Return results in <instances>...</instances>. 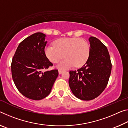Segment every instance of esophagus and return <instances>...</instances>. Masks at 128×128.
<instances>
[{"instance_id": "1", "label": "esophagus", "mask_w": 128, "mask_h": 128, "mask_svg": "<svg viewBox=\"0 0 128 128\" xmlns=\"http://www.w3.org/2000/svg\"><path fill=\"white\" fill-rule=\"evenodd\" d=\"M62 72H63V70H58V74H62Z\"/></svg>"}]
</instances>
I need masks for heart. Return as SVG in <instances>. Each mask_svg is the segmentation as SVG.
Segmentation results:
<instances>
[{"instance_id": "b5f03b06", "label": "heart", "mask_w": 128, "mask_h": 128, "mask_svg": "<svg viewBox=\"0 0 128 128\" xmlns=\"http://www.w3.org/2000/svg\"><path fill=\"white\" fill-rule=\"evenodd\" d=\"M45 54L50 62L58 64L57 67L67 69L74 66L80 67L86 62L90 56V46L86 40L78 38H61L54 45H48L44 48Z\"/></svg>"}]
</instances>
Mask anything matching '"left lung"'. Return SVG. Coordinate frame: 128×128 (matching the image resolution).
Wrapping results in <instances>:
<instances>
[{
  "instance_id": "obj_1",
  "label": "left lung",
  "mask_w": 128,
  "mask_h": 128,
  "mask_svg": "<svg viewBox=\"0 0 128 128\" xmlns=\"http://www.w3.org/2000/svg\"><path fill=\"white\" fill-rule=\"evenodd\" d=\"M90 53L84 66L70 70L69 86L75 96L82 100L98 97L108 84L112 64L108 49L100 40L90 36Z\"/></svg>"
}]
</instances>
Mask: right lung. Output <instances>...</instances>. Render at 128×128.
<instances>
[{
  "instance_id": "add662e5",
  "label": "right lung",
  "mask_w": 128,
  "mask_h": 128,
  "mask_svg": "<svg viewBox=\"0 0 128 128\" xmlns=\"http://www.w3.org/2000/svg\"><path fill=\"white\" fill-rule=\"evenodd\" d=\"M46 37L36 32L26 38L18 46L11 63L12 76L18 90L34 100L50 94L58 75L57 70L42 72L53 66L44 52Z\"/></svg>"
}]
</instances>
